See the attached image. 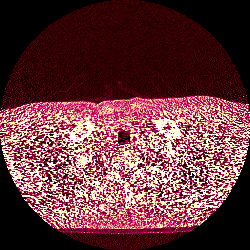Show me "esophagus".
<instances>
[{
  "label": "esophagus",
  "mask_w": 250,
  "mask_h": 250,
  "mask_svg": "<svg viewBox=\"0 0 250 250\" xmlns=\"http://www.w3.org/2000/svg\"><path fill=\"white\" fill-rule=\"evenodd\" d=\"M122 151L125 152V154H128V152L132 151V149H131L130 146H122Z\"/></svg>",
  "instance_id": "esophagus-1"
}]
</instances>
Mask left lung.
<instances>
[{
  "label": "left lung",
  "mask_w": 250,
  "mask_h": 250,
  "mask_svg": "<svg viewBox=\"0 0 250 250\" xmlns=\"http://www.w3.org/2000/svg\"><path fill=\"white\" fill-rule=\"evenodd\" d=\"M158 146H160V144H158ZM150 150H151L152 161H154L157 166L165 163V165H163V167H165V166H167V168H169V165L167 162V155H166V152L163 151V150H165V147H163V149L162 147H156V149H155L154 146H151V149Z\"/></svg>",
  "instance_id": "obj_1"
}]
</instances>
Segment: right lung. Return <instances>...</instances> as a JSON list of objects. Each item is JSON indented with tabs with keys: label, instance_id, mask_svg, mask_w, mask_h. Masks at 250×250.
I'll return each mask as SVG.
<instances>
[{
	"label": "right lung",
	"instance_id": "right-lung-1",
	"mask_svg": "<svg viewBox=\"0 0 250 250\" xmlns=\"http://www.w3.org/2000/svg\"><path fill=\"white\" fill-rule=\"evenodd\" d=\"M94 157H96V156H93V158H94ZM87 158H88V160H92V157H87ZM95 161H96V160H95ZM93 163H94V162H93ZM83 173H84V170H83Z\"/></svg>",
	"mask_w": 250,
	"mask_h": 250
}]
</instances>
